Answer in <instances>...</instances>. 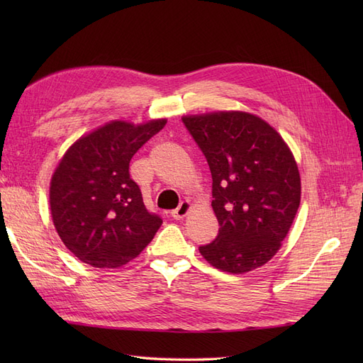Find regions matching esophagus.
<instances>
[{
    "label": "esophagus",
    "instance_id": "34e87169",
    "mask_svg": "<svg viewBox=\"0 0 363 363\" xmlns=\"http://www.w3.org/2000/svg\"><path fill=\"white\" fill-rule=\"evenodd\" d=\"M191 208H192L191 201H182L180 206H179L177 208H175V211L171 212V215H172L174 219H183L186 215L189 213Z\"/></svg>",
    "mask_w": 363,
    "mask_h": 363
}]
</instances>
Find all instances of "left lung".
Here are the masks:
<instances>
[{
	"mask_svg": "<svg viewBox=\"0 0 363 363\" xmlns=\"http://www.w3.org/2000/svg\"><path fill=\"white\" fill-rule=\"evenodd\" d=\"M212 172L218 236L200 247L216 269L263 267L288 236L301 200L295 157L279 131L257 115L219 111L182 118Z\"/></svg>",
	"mask_w": 363,
	"mask_h": 363,
	"instance_id": "1",
	"label": "left lung"
}]
</instances>
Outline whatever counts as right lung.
<instances>
[{
    "mask_svg": "<svg viewBox=\"0 0 363 363\" xmlns=\"http://www.w3.org/2000/svg\"><path fill=\"white\" fill-rule=\"evenodd\" d=\"M164 124V118L142 124L111 121L77 139L54 169L50 183L54 227L65 247L87 265H125L162 225V219L145 208L128 167Z\"/></svg>",
    "mask_w": 363,
    "mask_h": 363,
    "instance_id": "obj_1",
    "label": "right lung"
}]
</instances>
